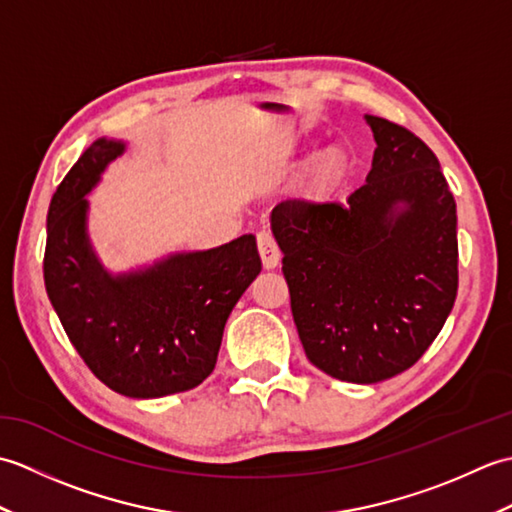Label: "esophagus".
<instances>
[{
  "mask_svg": "<svg viewBox=\"0 0 512 512\" xmlns=\"http://www.w3.org/2000/svg\"><path fill=\"white\" fill-rule=\"evenodd\" d=\"M257 248H259V257H262V264L266 270H273L281 262V250L275 242V237L268 231H262L257 235Z\"/></svg>",
  "mask_w": 512,
  "mask_h": 512,
  "instance_id": "esophagus-1",
  "label": "esophagus"
}]
</instances>
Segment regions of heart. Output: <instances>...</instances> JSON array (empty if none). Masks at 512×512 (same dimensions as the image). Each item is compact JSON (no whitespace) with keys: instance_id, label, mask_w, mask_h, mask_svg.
I'll return each instance as SVG.
<instances>
[{"instance_id":"1","label":"heart","mask_w":512,"mask_h":512,"mask_svg":"<svg viewBox=\"0 0 512 512\" xmlns=\"http://www.w3.org/2000/svg\"><path fill=\"white\" fill-rule=\"evenodd\" d=\"M347 165H350V158H347L341 145H328L319 149L317 154L310 158L306 169L308 189L314 198H321V195L330 193L336 184L343 180L347 173Z\"/></svg>"}]
</instances>
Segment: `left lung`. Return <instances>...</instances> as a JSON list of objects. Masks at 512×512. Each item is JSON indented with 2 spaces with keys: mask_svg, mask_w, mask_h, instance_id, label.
<instances>
[{
  "mask_svg": "<svg viewBox=\"0 0 512 512\" xmlns=\"http://www.w3.org/2000/svg\"><path fill=\"white\" fill-rule=\"evenodd\" d=\"M365 123L376 149L361 189L270 213L306 356L358 385L416 363L458 295V215L436 154L385 118Z\"/></svg>",
  "mask_w": 512,
  "mask_h": 512,
  "instance_id": "8db88e82",
  "label": "left lung"
}]
</instances>
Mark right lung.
<instances>
[{"label": "right lung", "mask_w": 512, "mask_h": 512, "mask_svg": "<svg viewBox=\"0 0 512 512\" xmlns=\"http://www.w3.org/2000/svg\"><path fill=\"white\" fill-rule=\"evenodd\" d=\"M125 147V140H94L52 195L43 279L92 374L116 394L160 398L198 387L213 372L228 314L262 259L255 235H242L110 273L90 242L85 195Z\"/></svg>", "instance_id": "obj_1"}]
</instances>
